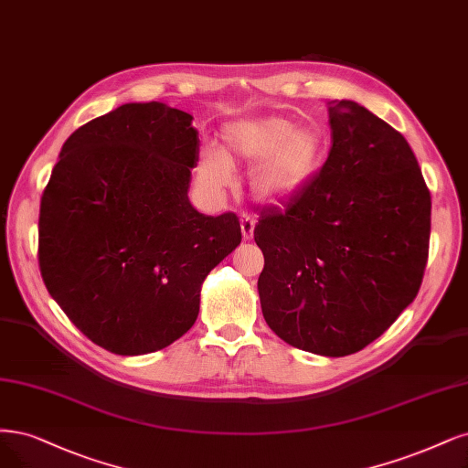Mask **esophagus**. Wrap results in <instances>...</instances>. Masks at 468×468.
<instances>
[{
  "label": "esophagus",
  "mask_w": 468,
  "mask_h": 468,
  "mask_svg": "<svg viewBox=\"0 0 468 468\" xmlns=\"http://www.w3.org/2000/svg\"><path fill=\"white\" fill-rule=\"evenodd\" d=\"M239 227H241V236H244V239H251L253 238V229H255V220L244 213L239 217Z\"/></svg>",
  "instance_id": "obj_1"
}]
</instances>
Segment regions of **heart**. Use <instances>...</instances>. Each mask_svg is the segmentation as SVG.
I'll return each instance as SVG.
<instances>
[{"label": "heart", "instance_id": "b5f03b06", "mask_svg": "<svg viewBox=\"0 0 468 468\" xmlns=\"http://www.w3.org/2000/svg\"><path fill=\"white\" fill-rule=\"evenodd\" d=\"M224 151L205 144L197 160V180L211 193L232 184V165H255L251 189L263 203H282L312 180L321 156L324 135L314 127H296L281 116L251 118L222 130Z\"/></svg>", "mask_w": 468, "mask_h": 468}]
</instances>
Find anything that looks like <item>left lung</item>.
Instances as JSON below:
<instances>
[{"label":"left lung","instance_id":"obj_1","mask_svg":"<svg viewBox=\"0 0 468 468\" xmlns=\"http://www.w3.org/2000/svg\"><path fill=\"white\" fill-rule=\"evenodd\" d=\"M331 153L253 238L267 325L284 343L348 356L388 331L420 290L431 199L407 139L352 101L329 104Z\"/></svg>","mask_w":468,"mask_h":468}]
</instances>
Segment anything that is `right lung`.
<instances>
[{"label": "right lung", "mask_w": 468, "mask_h": 468, "mask_svg": "<svg viewBox=\"0 0 468 468\" xmlns=\"http://www.w3.org/2000/svg\"><path fill=\"white\" fill-rule=\"evenodd\" d=\"M191 116L130 102L63 143L38 218L48 292L71 324L122 356L172 345L196 324L201 284L241 241L234 213L187 197L199 160Z\"/></svg>", "instance_id": "right-lung-1"}]
</instances>
